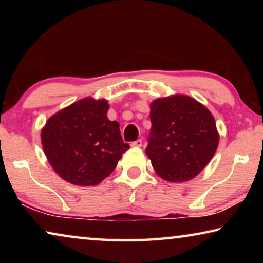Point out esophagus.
Returning <instances> with one entry per match:
<instances>
[{"instance_id": "1", "label": "esophagus", "mask_w": 263, "mask_h": 263, "mask_svg": "<svg viewBox=\"0 0 263 263\" xmlns=\"http://www.w3.org/2000/svg\"><path fill=\"white\" fill-rule=\"evenodd\" d=\"M131 146H132V147H141V146H142L141 139H138V140H136V141H133L132 144H131Z\"/></svg>"}]
</instances>
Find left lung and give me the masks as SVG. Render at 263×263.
<instances>
[{
	"label": "left lung",
	"mask_w": 263,
	"mask_h": 263,
	"mask_svg": "<svg viewBox=\"0 0 263 263\" xmlns=\"http://www.w3.org/2000/svg\"><path fill=\"white\" fill-rule=\"evenodd\" d=\"M152 122L146 154L157 174L168 182L197 176L215 155L219 133L205 105L186 95H171L151 103Z\"/></svg>",
	"instance_id": "left-lung-1"
}]
</instances>
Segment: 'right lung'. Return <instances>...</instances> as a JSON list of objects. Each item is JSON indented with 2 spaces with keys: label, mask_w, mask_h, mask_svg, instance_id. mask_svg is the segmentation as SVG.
Segmentation results:
<instances>
[{
  "label": "right lung",
  "mask_w": 263,
  "mask_h": 263,
  "mask_svg": "<svg viewBox=\"0 0 263 263\" xmlns=\"http://www.w3.org/2000/svg\"><path fill=\"white\" fill-rule=\"evenodd\" d=\"M108 101L86 97L51 116L42 130L48 163L62 180L97 185L108 177L130 148L119 124L108 118Z\"/></svg>",
  "instance_id": "obj_1"
}]
</instances>
